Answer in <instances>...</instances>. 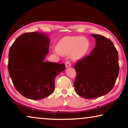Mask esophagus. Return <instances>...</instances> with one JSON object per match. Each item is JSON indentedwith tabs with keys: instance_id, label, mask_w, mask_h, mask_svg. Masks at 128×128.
I'll return each mask as SVG.
<instances>
[{
	"instance_id": "1",
	"label": "esophagus",
	"mask_w": 128,
	"mask_h": 128,
	"mask_svg": "<svg viewBox=\"0 0 128 128\" xmlns=\"http://www.w3.org/2000/svg\"><path fill=\"white\" fill-rule=\"evenodd\" d=\"M65 66H66V68L70 67V66H71V63L69 61H68V60L66 61V62H65Z\"/></svg>"
}]
</instances>
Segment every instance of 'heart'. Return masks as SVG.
Returning a JSON list of instances; mask_svg holds the SVG:
<instances>
[{
  "mask_svg": "<svg viewBox=\"0 0 128 128\" xmlns=\"http://www.w3.org/2000/svg\"><path fill=\"white\" fill-rule=\"evenodd\" d=\"M90 41L84 36H68L62 38L58 44L55 52L58 54H70L72 58H82L90 50Z\"/></svg>",
  "mask_w": 128,
  "mask_h": 128,
  "instance_id": "obj_1",
  "label": "heart"
}]
</instances>
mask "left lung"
<instances>
[{
	"instance_id": "left-lung-1",
	"label": "left lung",
	"mask_w": 128,
	"mask_h": 128,
	"mask_svg": "<svg viewBox=\"0 0 128 128\" xmlns=\"http://www.w3.org/2000/svg\"><path fill=\"white\" fill-rule=\"evenodd\" d=\"M96 44L90 55L78 60L74 66L76 78L74 90L86 99L108 94L114 86L119 74L118 54L111 40L98 34H92Z\"/></svg>"
}]
</instances>
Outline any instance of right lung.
I'll return each instance as SVG.
<instances>
[{"label":"right lung","mask_w":128,"mask_h":128,"mask_svg":"<svg viewBox=\"0 0 128 128\" xmlns=\"http://www.w3.org/2000/svg\"><path fill=\"white\" fill-rule=\"evenodd\" d=\"M50 40L45 33L27 32L16 38L8 53V70L14 86L24 97L37 100L55 90V78L64 64L45 62Z\"/></svg>","instance_id":"obj_1"}]
</instances>
